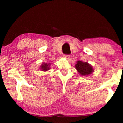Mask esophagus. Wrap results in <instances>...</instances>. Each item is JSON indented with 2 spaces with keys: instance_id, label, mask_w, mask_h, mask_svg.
Returning a JSON list of instances; mask_svg holds the SVG:
<instances>
[{
  "instance_id": "34e87169",
  "label": "esophagus",
  "mask_w": 123,
  "mask_h": 123,
  "mask_svg": "<svg viewBox=\"0 0 123 123\" xmlns=\"http://www.w3.org/2000/svg\"><path fill=\"white\" fill-rule=\"evenodd\" d=\"M63 56H64L65 58H66L67 60H69L70 59V56L69 55H68V54H64V55H63Z\"/></svg>"
}]
</instances>
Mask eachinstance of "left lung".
<instances>
[{
  "label": "left lung",
  "instance_id": "1",
  "mask_svg": "<svg viewBox=\"0 0 123 123\" xmlns=\"http://www.w3.org/2000/svg\"><path fill=\"white\" fill-rule=\"evenodd\" d=\"M75 68L81 75H86L91 74L93 71V69L87 62H82L80 60L77 62L75 65Z\"/></svg>",
  "mask_w": 123,
  "mask_h": 123
}]
</instances>
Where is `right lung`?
I'll return each instance as SVG.
<instances>
[{
    "label": "right lung",
    "mask_w": 123,
    "mask_h": 123,
    "mask_svg": "<svg viewBox=\"0 0 123 123\" xmlns=\"http://www.w3.org/2000/svg\"><path fill=\"white\" fill-rule=\"evenodd\" d=\"M50 64H43L42 65L41 67V69L43 70V71H46V70H48L49 69H50V68H49V66H50Z\"/></svg>",
    "instance_id": "right-lung-1"
}]
</instances>
